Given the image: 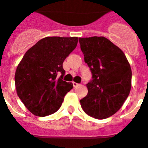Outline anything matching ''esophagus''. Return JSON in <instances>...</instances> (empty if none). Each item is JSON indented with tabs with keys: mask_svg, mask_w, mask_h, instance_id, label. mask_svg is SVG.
I'll list each match as a JSON object with an SVG mask.
<instances>
[{
	"mask_svg": "<svg viewBox=\"0 0 148 148\" xmlns=\"http://www.w3.org/2000/svg\"><path fill=\"white\" fill-rule=\"evenodd\" d=\"M80 85V84H77L76 82H73V86H74V88H77V86Z\"/></svg>",
	"mask_w": 148,
	"mask_h": 148,
	"instance_id": "esophagus-1",
	"label": "esophagus"
}]
</instances>
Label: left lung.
Instances as JSON below:
<instances>
[{
	"instance_id": "1",
	"label": "left lung",
	"mask_w": 148,
	"mask_h": 148,
	"mask_svg": "<svg viewBox=\"0 0 148 148\" xmlns=\"http://www.w3.org/2000/svg\"><path fill=\"white\" fill-rule=\"evenodd\" d=\"M81 49L92 74L88 92L81 99L84 111L97 119L112 116L121 108L131 88V66L119 47L103 37L79 38Z\"/></svg>"
}]
</instances>
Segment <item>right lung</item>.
<instances>
[{"label":"right lung","mask_w":148,"mask_h":148,"mask_svg":"<svg viewBox=\"0 0 148 148\" xmlns=\"http://www.w3.org/2000/svg\"><path fill=\"white\" fill-rule=\"evenodd\" d=\"M77 41V37H47L24 55L16 70L15 86L18 97L33 114L45 117L56 112L73 88L72 83L63 81V62Z\"/></svg>","instance_id":"obj_1"}]
</instances>
